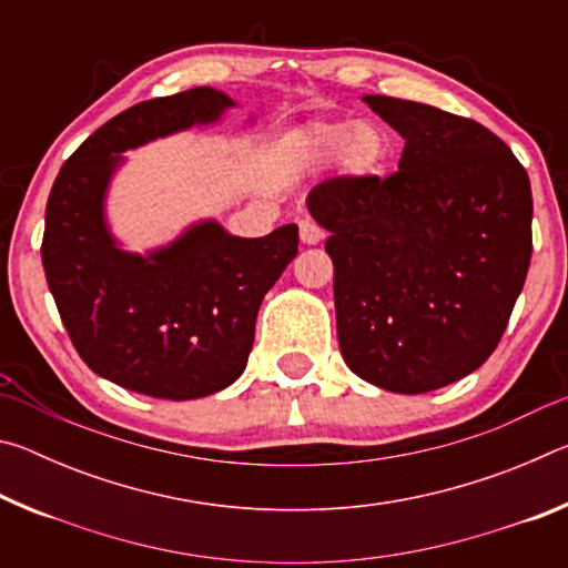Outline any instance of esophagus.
Wrapping results in <instances>:
<instances>
[{
    "instance_id": "esophagus-1",
    "label": "esophagus",
    "mask_w": 568,
    "mask_h": 568,
    "mask_svg": "<svg viewBox=\"0 0 568 568\" xmlns=\"http://www.w3.org/2000/svg\"><path fill=\"white\" fill-rule=\"evenodd\" d=\"M323 240V230L311 223V220H303L301 223V243L303 245H318Z\"/></svg>"
}]
</instances>
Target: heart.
<instances>
[{"instance_id": "1", "label": "heart", "mask_w": 568, "mask_h": 568, "mask_svg": "<svg viewBox=\"0 0 568 568\" xmlns=\"http://www.w3.org/2000/svg\"><path fill=\"white\" fill-rule=\"evenodd\" d=\"M295 155L307 165H328L341 158L343 165L355 175L373 178L386 168L390 142L376 122L321 120L295 134Z\"/></svg>"}]
</instances>
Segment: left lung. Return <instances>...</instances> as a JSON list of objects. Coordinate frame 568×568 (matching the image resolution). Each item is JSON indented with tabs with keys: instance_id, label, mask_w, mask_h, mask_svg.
<instances>
[{
	"instance_id": "obj_1",
	"label": "left lung",
	"mask_w": 568,
	"mask_h": 568,
	"mask_svg": "<svg viewBox=\"0 0 568 568\" xmlns=\"http://www.w3.org/2000/svg\"><path fill=\"white\" fill-rule=\"evenodd\" d=\"M363 102L406 140L398 172L323 182L307 213L331 233L345 365L413 396L474 373L501 341L531 263V182L484 124L383 94Z\"/></svg>"
}]
</instances>
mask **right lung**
Masks as SVG:
<instances>
[{
	"label": "right lung",
	"mask_w": 568,
	"mask_h": 568,
	"mask_svg": "<svg viewBox=\"0 0 568 568\" xmlns=\"http://www.w3.org/2000/svg\"><path fill=\"white\" fill-rule=\"evenodd\" d=\"M233 108L213 88L134 104L77 148L47 200L42 265L64 328L98 376L142 396L192 400L243 376L263 297L297 255L295 223L237 237L207 217L145 253L112 233L122 152L220 124Z\"/></svg>",
	"instance_id": "right-lung-1"
}]
</instances>
